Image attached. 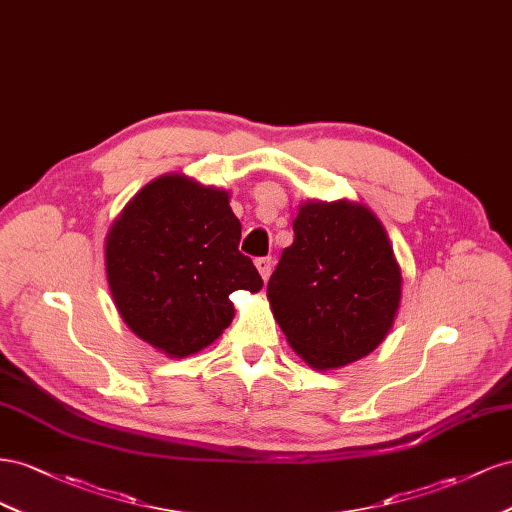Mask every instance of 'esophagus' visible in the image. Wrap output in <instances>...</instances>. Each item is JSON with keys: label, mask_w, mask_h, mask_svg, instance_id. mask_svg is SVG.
Returning <instances> with one entry per match:
<instances>
[{"label": "esophagus", "mask_w": 512, "mask_h": 512, "mask_svg": "<svg viewBox=\"0 0 512 512\" xmlns=\"http://www.w3.org/2000/svg\"><path fill=\"white\" fill-rule=\"evenodd\" d=\"M272 257H257L255 259V266H257V270H259V274H261V279H268L270 276V272H272Z\"/></svg>", "instance_id": "obj_1"}]
</instances>
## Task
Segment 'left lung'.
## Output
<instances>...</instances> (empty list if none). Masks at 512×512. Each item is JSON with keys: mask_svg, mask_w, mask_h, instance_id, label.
Wrapping results in <instances>:
<instances>
[{"mask_svg": "<svg viewBox=\"0 0 512 512\" xmlns=\"http://www.w3.org/2000/svg\"><path fill=\"white\" fill-rule=\"evenodd\" d=\"M268 300L289 345L313 369L371 354L401 300V268L379 218L349 201L304 203Z\"/></svg>", "mask_w": 512, "mask_h": 512, "instance_id": "1", "label": "left lung"}]
</instances>
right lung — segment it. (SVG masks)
<instances>
[{"instance_id": "1", "label": "right lung", "mask_w": 512, "mask_h": 512, "mask_svg": "<svg viewBox=\"0 0 512 512\" xmlns=\"http://www.w3.org/2000/svg\"><path fill=\"white\" fill-rule=\"evenodd\" d=\"M240 236L225 191L184 175L141 188L105 244L109 289L126 326L175 358L221 337L233 319V291L255 294L264 285L238 251Z\"/></svg>"}]
</instances>
